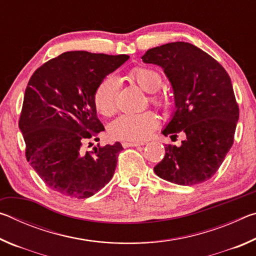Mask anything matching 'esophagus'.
<instances>
[{"label":"esophagus","mask_w":256,"mask_h":256,"mask_svg":"<svg viewBox=\"0 0 256 256\" xmlns=\"http://www.w3.org/2000/svg\"><path fill=\"white\" fill-rule=\"evenodd\" d=\"M144 144H140V142H128V141H124L122 146L124 148H128V146H142Z\"/></svg>","instance_id":"1"}]
</instances>
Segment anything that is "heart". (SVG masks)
<instances>
[{"instance_id":"obj_1","label":"heart","mask_w":256,"mask_h":256,"mask_svg":"<svg viewBox=\"0 0 256 256\" xmlns=\"http://www.w3.org/2000/svg\"><path fill=\"white\" fill-rule=\"evenodd\" d=\"M130 79L146 92L152 94L151 102L158 106L166 105V98L154 94L162 86V78L154 68L138 66L128 73ZM118 84L114 78L108 76L97 86L94 92V105L102 116H112L118 110ZM159 125L158 116L154 112L146 110L138 114H124L112 120L110 125L112 138L125 141H142L148 138Z\"/></svg>"}]
</instances>
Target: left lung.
<instances>
[{"label":"left lung","instance_id":"left-lung-1","mask_svg":"<svg viewBox=\"0 0 256 256\" xmlns=\"http://www.w3.org/2000/svg\"><path fill=\"white\" fill-rule=\"evenodd\" d=\"M142 60L162 66L174 90L176 110L162 134L186 136L180 146H164L154 172L178 185L208 180L230 150L240 118L230 78L222 64L190 42L154 47Z\"/></svg>","mask_w":256,"mask_h":256}]
</instances>
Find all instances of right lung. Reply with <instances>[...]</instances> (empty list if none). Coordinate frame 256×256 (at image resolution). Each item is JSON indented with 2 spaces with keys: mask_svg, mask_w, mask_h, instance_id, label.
<instances>
[{
  "mask_svg": "<svg viewBox=\"0 0 256 256\" xmlns=\"http://www.w3.org/2000/svg\"><path fill=\"white\" fill-rule=\"evenodd\" d=\"M128 55L66 52L38 68L26 88L19 128L26 158L55 192L86 198L114 175L122 144L82 150L105 128L97 118L94 92Z\"/></svg>",
  "mask_w": 256,
  "mask_h": 256,
  "instance_id": "add662e5",
  "label": "right lung"
}]
</instances>
